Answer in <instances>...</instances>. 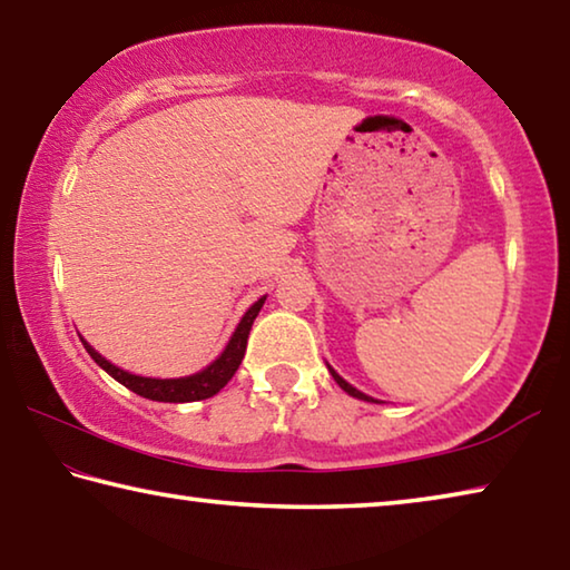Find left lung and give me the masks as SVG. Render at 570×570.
<instances>
[{"mask_svg":"<svg viewBox=\"0 0 570 570\" xmlns=\"http://www.w3.org/2000/svg\"><path fill=\"white\" fill-rule=\"evenodd\" d=\"M330 372H332V377H334V382H336V384H340V387H342V390H344L346 394H352V397H356V400H364V402H374L372 397H366V394H364V392H360V390H354L350 382H344V380L340 377V374H336V372L332 370V366H330Z\"/></svg>","mask_w":570,"mask_h":570,"instance_id":"8db88e82","label":"left lung"}]
</instances>
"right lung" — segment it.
<instances>
[{
	"mask_svg": "<svg viewBox=\"0 0 570 570\" xmlns=\"http://www.w3.org/2000/svg\"><path fill=\"white\" fill-rule=\"evenodd\" d=\"M264 306V298H258V302L248 308L244 320H240L238 330L230 336V342L226 346V352L218 356V360L206 366L204 372L193 374V377H183V380H150V377H138V374H130V372H122L118 366L110 364L105 356H100L98 352L92 350L88 342L85 344V350L92 356L95 362H98L105 372L110 374L112 380H118L125 387L132 390L135 394H140V397L146 400H156V402H198V400H208L214 397L216 392H220L234 377L240 360H244L246 354V342H248V332H250V324L262 312Z\"/></svg>",
	"mask_w": 570,
	"mask_h": 570,
	"instance_id": "add662e5",
	"label": "right lung"
}]
</instances>
